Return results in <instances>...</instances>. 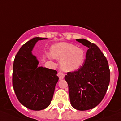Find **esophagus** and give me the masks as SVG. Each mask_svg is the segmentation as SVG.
Here are the masks:
<instances>
[{
  "label": "esophagus",
  "instance_id": "obj_1",
  "mask_svg": "<svg viewBox=\"0 0 121 121\" xmlns=\"http://www.w3.org/2000/svg\"><path fill=\"white\" fill-rule=\"evenodd\" d=\"M58 76L59 77V79H63L64 78V77H65V75H64V74H63L62 73H61V72H58Z\"/></svg>",
  "mask_w": 121,
  "mask_h": 121
}]
</instances>
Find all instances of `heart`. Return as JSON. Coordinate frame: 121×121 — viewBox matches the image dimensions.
<instances>
[{"mask_svg":"<svg viewBox=\"0 0 121 121\" xmlns=\"http://www.w3.org/2000/svg\"><path fill=\"white\" fill-rule=\"evenodd\" d=\"M51 55L53 57L61 60V67L66 71H74L79 69L86 59V55L82 48L65 42L53 45Z\"/></svg>","mask_w":121,"mask_h":121,"instance_id":"obj_1","label":"heart"}]
</instances>
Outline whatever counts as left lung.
<instances>
[{"mask_svg":"<svg viewBox=\"0 0 121 121\" xmlns=\"http://www.w3.org/2000/svg\"><path fill=\"white\" fill-rule=\"evenodd\" d=\"M87 47L82 66L65 76L68 82L71 104L75 109L86 111L97 106L103 100L110 81L107 59L95 43L84 39H76Z\"/></svg>","mask_w":121,"mask_h":121,"instance_id":"8db88e82","label":"left lung"}]
</instances>
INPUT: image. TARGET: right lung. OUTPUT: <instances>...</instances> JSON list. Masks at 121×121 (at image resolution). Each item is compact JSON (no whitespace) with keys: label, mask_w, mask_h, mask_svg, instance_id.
Listing matches in <instances>:
<instances>
[{"label":"right lung","mask_w":121,"mask_h":121,"mask_svg":"<svg viewBox=\"0 0 121 121\" xmlns=\"http://www.w3.org/2000/svg\"><path fill=\"white\" fill-rule=\"evenodd\" d=\"M43 37H34L20 48L13 66L12 84L18 100L28 109L42 110L50 104L58 81L56 70L38 67L39 61L31 51Z\"/></svg>","instance_id":"obj_1"}]
</instances>
